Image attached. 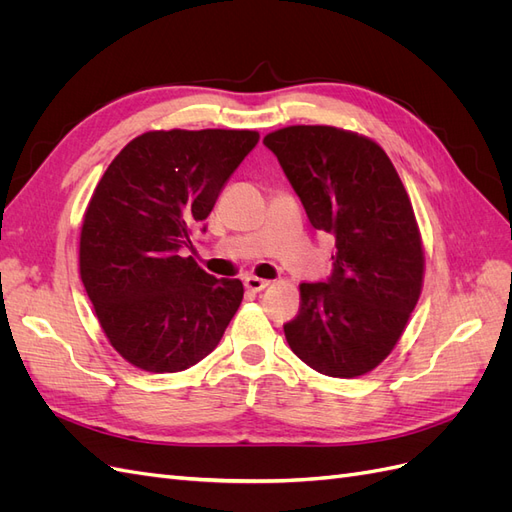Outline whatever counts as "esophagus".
Instances as JSON below:
<instances>
[{
  "label": "esophagus",
  "mask_w": 512,
  "mask_h": 512,
  "mask_svg": "<svg viewBox=\"0 0 512 512\" xmlns=\"http://www.w3.org/2000/svg\"><path fill=\"white\" fill-rule=\"evenodd\" d=\"M243 284H245L247 290H252V292H260V290H265L269 286L267 280H262V277H256V275H247Z\"/></svg>",
  "instance_id": "1"
}]
</instances>
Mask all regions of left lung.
<instances>
[{"instance_id":"8db88e82","label":"left lung","mask_w":512,"mask_h":512,"mask_svg":"<svg viewBox=\"0 0 512 512\" xmlns=\"http://www.w3.org/2000/svg\"><path fill=\"white\" fill-rule=\"evenodd\" d=\"M262 143L309 224L337 247L327 282L301 284L286 342L324 376H363L393 350L421 297L423 247L404 183L389 156L354 132L290 126Z\"/></svg>"}]
</instances>
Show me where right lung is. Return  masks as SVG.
<instances>
[{
    "instance_id": "add662e5",
    "label": "right lung",
    "mask_w": 512,
    "mask_h": 512,
    "mask_svg": "<svg viewBox=\"0 0 512 512\" xmlns=\"http://www.w3.org/2000/svg\"><path fill=\"white\" fill-rule=\"evenodd\" d=\"M252 130L136 136L106 168L81 230V280L113 348L175 374L215 350L243 284L209 275L183 247L205 232L224 183L258 145Z\"/></svg>"
}]
</instances>
